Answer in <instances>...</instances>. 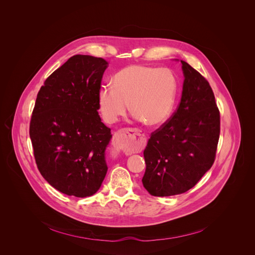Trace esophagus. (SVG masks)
Listing matches in <instances>:
<instances>
[{"label": "esophagus", "instance_id": "1", "mask_svg": "<svg viewBox=\"0 0 255 255\" xmlns=\"http://www.w3.org/2000/svg\"><path fill=\"white\" fill-rule=\"evenodd\" d=\"M144 136L137 130L124 128L117 131L113 136L112 144L119 152H138L142 149Z\"/></svg>", "mask_w": 255, "mask_h": 255}]
</instances>
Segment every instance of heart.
I'll list each match as a JSON object with an SVG mask.
<instances>
[{
	"instance_id": "1",
	"label": "heart",
	"mask_w": 255,
	"mask_h": 255,
	"mask_svg": "<svg viewBox=\"0 0 255 255\" xmlns=\"http://www.w3.org/2000/svg\"><path fill=\"white\" fill-rule=\"evenodd\" d=\"M178 94V79L168 69L129 66L116 73L113 86L104 85L98 95L104 121L113 124L128 110L149 127L164 124L172 114Z\"/></svg>"
}]
</instances>
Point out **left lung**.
Wrapping results in <instances>:
<instances>
[{
    "label": "left lung",
    "instance_id": "obj_1",
    "mask_svg": "<svg viewBox=\"0 0 255 255\" xmlns=\"http://www.w3.org/2000/svg\"><path fill=\"white\" fill-rule=\"evenodd\" d=\"M182 98L177 110L151 133L144 149L142 183L154 196L181 194L212 167L220 136V112L204 76L184 61Z\"/></svg>",
    "mask_w": 255,
    "mask_h": 255
}]
</instances>
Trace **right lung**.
<instances>
[{"instance_id": "right-lung-1", "label": "right lung", "mask_w": 255, "mask_h": 255, "mask_svg": "<svg viewBox=\"0 0 255 255\" xmlns=\"http://www.w3.org/2000/svg\"><path fill=\"white\" fill-rule=\"evenodd\" d=\"M108 63L75 55L56 70L37 94L29 135L37 168L57 190L93 195L107 174L112 134L98 115V95Z\"/></svg>"}]
</instances>
